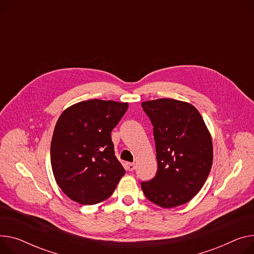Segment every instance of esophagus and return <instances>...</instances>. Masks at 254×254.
<instances>
[{
  "label": "esophagus",
  "instance_id": "34e87169",
  "mask_svg": "<svg viewBox=\"0 0 254 254\" xmlns=\"http://www.w3.org/2000/svg\"><path fill=\"white\" fill-rule=\"evenodd\" d=\"M134 163H130V162H128V163H127V170H128L129 172H132L133 170H134Z\"/></svg>",
  "mask_w": 254,
  "mask_h": 254
}]
</instances>
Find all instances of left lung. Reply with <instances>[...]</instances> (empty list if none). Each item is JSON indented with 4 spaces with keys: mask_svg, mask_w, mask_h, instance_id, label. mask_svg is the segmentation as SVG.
Returning a JSON list of instances; mask_svg holds the SVG:
<instances>
[{
    "mask_svg": "<svg viewBox=\"0 0 254 254\" xmlns=\"http://www.w3.org/2000/svg\"><path fill=\"white\" fill-rule=\"evenodd\" d=\"M153 126L157 173L141 187L148 200L172 208L203 187L212 165V142L198 110L174 99L142 103Z\"/></svg>",
    "mask_w": 254,
    "mask_h": 254,
    "instance_id": "1",
    "label": "left lung"
}]
</instances>
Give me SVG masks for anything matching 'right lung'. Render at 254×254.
Returning a JSON list of instances; mask_svg holds the SVG:
<instances>
[{
  "instance_id": "right-lung-1",
  "label": "right lung",
  "mask_w": 254,
  "mask_h": 254,
  "mask_svg": "<svg viewBox=\"0 0 254 254\" xmlns=\"http://www.w3.org/2000/svg\"><path fill=\"white\" fill-rule=\"evenodd\" d=\"M127 103L88 100L67 108L51 142V164L61 190L75 202L92 205L109 198L126 174L114 155L111 131Z\"/></svg>"
}]
</instances>
